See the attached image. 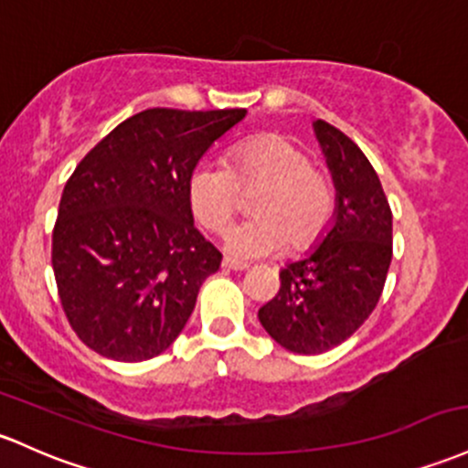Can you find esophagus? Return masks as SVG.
Masks as SVG:
<instances>
[{
	"label": "esophagus",
	"instance_id": "obj_1",
	"mask_svg": "<svg viewBox=\"0 0 468 468\" xmlns=\"http://www.w3.org/2000/svg\"><path fill=\"white\" fill-rule=\"evenodd\" d=\"M222 266H224V269H229V271H246V269H249V264H244V261H238V260H230V258H224Z\"/></svg>",
	"mask_w": 468,
	"mask_h": 468
}]
</instances>
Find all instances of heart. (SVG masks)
I'll list each match as a JSON object with an SVG mask.
<instances>
[{
	"mask_svg": "<svg viewBox=\"0 0 468 468\" xmlns=\"http://www.w3.org/2000/svg\"><path fill=\"white\" fill-rule=\"evenodd\" d=\"M258 186L260 193L250 202L255 218L235 226L226 238L230 253L266 258L286 242L304 249L320 238L335 204L331 182L302 148L275 133L238 144L229 166L199 162L188 177V202L204 229L224 233L242 208V191Z\"/></svg>",
	"mask_w": 468,
	"mask_h": 468,
	"instance_id": "obj_1",
	"label": "heart"
}]
</instances>
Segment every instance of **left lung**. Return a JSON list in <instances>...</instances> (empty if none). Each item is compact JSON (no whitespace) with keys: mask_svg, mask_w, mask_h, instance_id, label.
<instances>
[{"mask_svg":"<svg viewBox=\"0 0 468 468\" xmlns=\"http://www.w3.org/2000/svg\"><path fill=\"white\" fill-rule=\"evenodd\" d=\"M315 135L335 184V215L302 260L280 271V291L258 311L286 351L317 356L353 335L376 309L393 258V215L376 168L324 120Z\"/></svg>","mask_w":468,"mask_h":468,"instance_id":"1","label":"left lung"}]
</instances>
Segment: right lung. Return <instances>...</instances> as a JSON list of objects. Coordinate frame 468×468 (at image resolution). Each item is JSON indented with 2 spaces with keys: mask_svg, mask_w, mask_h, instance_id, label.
<instances>
[{
  "mask_svg": "<svg viewBox=\"0 0 468 468\" xmlns=\"http://www.w3.org/2000/svg\"><path fill=\"white\" fill-rule=\"evenodd\" d=\"M246 109H148L77 164L59 199L53 271L66 320L117 362L166 351L222 253L195 229L188 177Z\"/></svg>",
  "mask_w": 468,
  "mask_h": 468,
  "instance_id": "add662e5",
  "label": "right lung"
}]
</instances>
